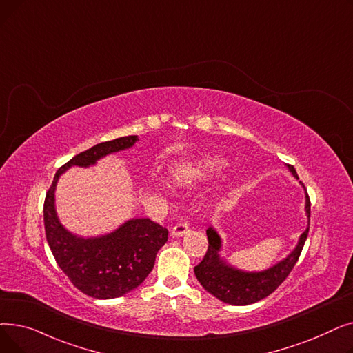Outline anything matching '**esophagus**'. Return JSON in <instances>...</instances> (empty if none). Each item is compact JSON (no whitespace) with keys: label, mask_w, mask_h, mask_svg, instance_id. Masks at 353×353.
<instances>
[{"label":"esophagus","mask_w":353,"mask_h":353,"mask_svg":"<svg viewBox=\"0 0 353 353\" xmlns=\"http://www.w3.org/2000/svg\"><path fill=\"white\" fill-rule=\"evenodd\" d=\"M189 229H190V226H189L188 221H181V223H177L172 229V236L173 237H181V236H184V234L189 232Z\"/></svg>","instance_id":"34e87169"}]
</instances>
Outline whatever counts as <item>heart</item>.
Segmentation results:
<instances>
[{"mask_svg": "<svg viewBox=\"0 0 353 353\" xmlns=\"http://www.w3.org/2000/svg\"><path fill=\"white\" fill-rule=\"evenodd\" d=\"M228 163L219 157H206L176 174V181L181 186L194 188L212 180L226 170Z\"/></svg>", "mask_w": 353, "mask_h": 353, "instance_id": "obj_1", "label": "heart"}]
</instances>
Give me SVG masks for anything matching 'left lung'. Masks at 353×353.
Here are the masks:
<instances>
[{"instance_id":"8db88e82","label":"left lung","mask_w":353,"mask_h":353,"mask_svg":"<svg viewBox=\"0 0 353 353\" xmlns=\"http://www.w3.org/2000/svg\"><path fill=\"white\" fill-rule=\"evenodd\" d=\"M289 172L293 177L299 179L293 165H288ZM305 189V186H303ZM305 213L307 217V228L299 236L298 245L282 261L274 263L269 269L261 272H246L240 270L223 257L220 256L221 250V237L217 230L210 226L206 233L209 239V249L203 257V261L194 268V274L200 285L209 293H212L219 301L234 305V306H246L265 299L272 292L277 289L293 266L298 262L306 237L309 233V221H310V200L305 189Z\"/></svg>"}]
</instances>
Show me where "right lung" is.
<instances>
[{
	"label": "right lung",
	"mask_w": 353,
	"mask_h": 353,
	"mask_svg": "<svg viewBox=\"0 0 353 353\" xmlns=\"http://www.w3.org/2000/svg\"><path fill=\"white\" fill-rule=\"evenodd\" d=\"M137 136L92 145L57 170L44 201V226L55 262L71 283L94 299H114L134 290L153 270L156 254L167 242L165 228L150 219H130L116 230L83 237L67 230L55 210V188L70 167H90L100 159L132 148Z\"/></svg>",
	"instance_id": "1"
}]
</instances>
